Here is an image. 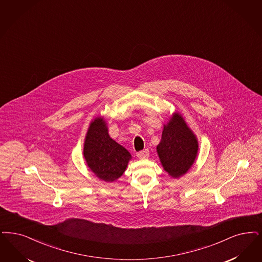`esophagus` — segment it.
<instances>
[{"label": "esophagus", "instance_id": "34e87169", "mask_svg": "<svg viewBox=\"0 0 262 262\" xmlns=\"http://www.w3.org/2000/svg\"><path fill=\"white\" fill-rule=\"evenodd\" d=\"M136 155H137V157L139 158V159H145V158H148V156H149V150L145 149V150L139 151Z\"/></svg>", "mask_w": 262, "mask_h": 262}]
</instances>
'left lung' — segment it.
I'll return each mask as SVG.
<instances>
[{
    "label": "left lung",
    "mask_w": 262,
    "mask_h": 262,
    "mask_svg": "<svg viewBox=\"0 0 262 262\" xmlns=\"http://www.w3.org/2000/svg\"><path fill=\"white\" fill-rule=\"evenodd\" d=\"M157 152L165 170L172 178L183 176L193 165L198 142L181 116L176 114L164 126Z\"/></svg>",
    "instance_id": "1"
}]
</instances>
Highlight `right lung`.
Returning a JSON list of instances; mask_svg holds the SVG:
<instances>
[{
	"mask_svg": "<svg viewBox=\"0 0 262 262\" xmlns=\"http://www.w3.org/2000/svg\"><path fill=\"white\" fill-rule=\"evenodd\" d=\"M84 156L91 170L105 181H114L120 178L130 160V154L126 148L109 136L101 118H96L89 127Z\"/></svg>",
	"mask_w": 262,
	"mask_h": 262,
	"instance_id": "1",
	"label": "right lung"
}]
</instances>
